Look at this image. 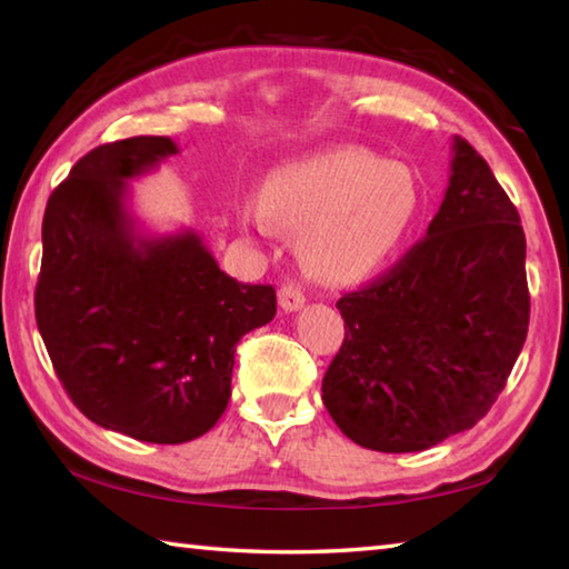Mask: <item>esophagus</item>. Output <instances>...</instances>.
I'll return each mask as SVG.
<instances>
[{
    "label": "esophagus",
    "mask_w": 569,
    "mask_h": 569,
    "mask_svg": "<svg viewBox=\"0 0 569 569\" xmlns=\"http://www.w3.org/2000/svg\"><path fill=\"white\" fill-rule=\"evenodd\" d=\"M278 303H281L283 311H298V308H303L306 296L298 286L283 283L281 291H278Z\"/></svg>",
    "instance_id": "esophagus-1"
}]
</instances>
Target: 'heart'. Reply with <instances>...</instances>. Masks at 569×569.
Returning <instances> with one entry per match:
<instances>
[{"label":"heart","mask_w":569,"mask_h":569,"mask_svg":"<svg viewBox=\"0 0 569 569\" xmlns=\"http://www.w3.org/2000/svg\"><path fill=\"white\" fill-rule=\"evenodd\" d=\"M419 208L411 168L359 146H331L268 176L263 206H248L246 223L261 233L271 218L301 230V248L329 281H361L389 261Z\"/></svg>","instance_id":"obj_1"}]
</instances>
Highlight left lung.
Here are the masks:
<instances>
[{
    "mask_svg": "<svg viewBox=\"0 0 569 569\" xmlns=\"http://www.w3.org/2000/svg\"><path fill=\"white\" fill-rule=\"evenodd\" d=\"M527 240L487 160L455 134L439 213L391 271L336 308L323 403L373 451H423L492 409L529 326Z\"/></svg>",
    "mask_w": 569,
    "mask_h": 569,
    "instance_id": "8db88e82",
    "label": "left lung"
}]
</instances>
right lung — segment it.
Returning <instances> with one entry per match:
<instances>
[{
    "label": "right lung",
    "instance_id": "add662e5",
    "mask_svg": "<svg viewBox=\"0 0 569 569\" xmlns=\"http://www.w3.org/2000/svg\"><path fill=\"white\" fill-rule=\"evenodd\" d=\"M170 138L108 142L47 200L37 329L74 407L150 445L203 437L230 399L236 343L273 321V286L220 271L192 228L146 233L130 180L176 156Z\"/></svg>",
    "mask_w": 569,
    "mask_h": 569
}]
</instances>
